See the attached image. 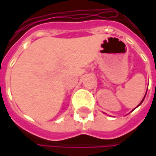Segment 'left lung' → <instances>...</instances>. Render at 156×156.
Wrapping results in <instances>:
<instances>
[{"label":"left lung","instance_id":"left-lung-1","mask_svg":"<svg viewBox=\"0 0 156 156\" xmlns=\"http://www.w3.org/2000/svg\"><path fill=\"white\" fill-rule=\"evenodd\" d=\"M145 95H146V93H145ZM144 98H145V96H144V98H143V100H142V101H141V103H140V104H139V105H138V106H137V107H139V106H140L141 104H142V103H143V101H144ZM137 107H136V108H137Z\"/></svg>","mask_w":156,"mask_h":156}]
</instances>
